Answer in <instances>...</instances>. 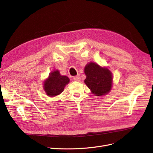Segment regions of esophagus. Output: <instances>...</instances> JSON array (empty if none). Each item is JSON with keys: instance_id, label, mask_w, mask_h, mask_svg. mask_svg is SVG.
I'll use <instances>...</instances> for the list:
<instances>
[{"instance_id": "obj_1", "label": "esophagus", "mask_w": 153, "mask_h": 153, "mask_svg": "<svg viewBox=\"0 0 153 153\" xmlns=\"http://www.w3.org/2000/svg\"><path fill=\"white\" fill-rule=\"evenodd\" d=\"M73 79L74 80V81H80V80H81V76H80V75L78 74L76 76H74V77H73Z\"/></svg>"}]
</instances>
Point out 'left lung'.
Here are the masks:
<instances>
[{
    "label": "left lung",
    "instance_id": "left-lung-1",
    "mask_svg": "<svg viewBox=\"0 0 153 153\" xmlns=\"http://www.w3.org/2000/svg\"><path fill=\"white\" fill-rule=\"evenodd\" d=\"M86 76L84 82L95 96L108 94L112 86V74L106 67H102L94 62H90L84 68Z\"/></svg>",
    "mask_w": 153,
    "mask_h": 153
}]
</instances>
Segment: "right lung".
<instances>
[{
	"instance_id": "add662e5",
	"label": "right lung",
	"mask_w": 153,
	"mask_h": 153,
	"mask_svg": "<svg viewBox=\"0 0 153 153\" xmlns=\"http://www.w3.org/2000/svg\"><path fill=\"white\" fill-rule=\"evenodd\" d=\"M70 79L66 76H61L58 70L49 74V76L44 81L43 89L48 97H53L63 92L66 84Z\"/></svg>"
}]
</instances>
